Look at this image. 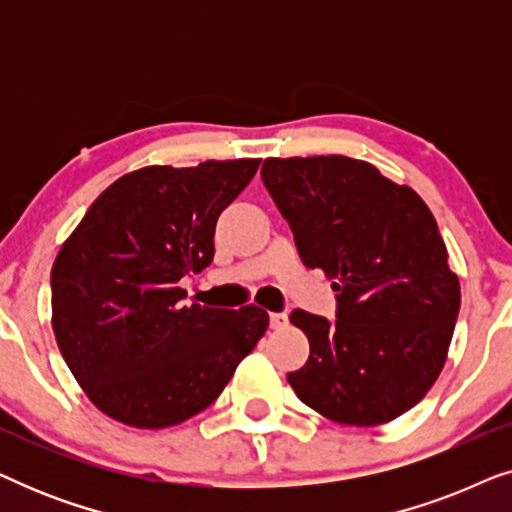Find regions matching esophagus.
<instances>
[{
  "mask_svg": "<svg viewBox=\"0 0 512 512\" xmlns=\"http://www.w3.org/2000/svg\"><path fill=\"white\" fill-rule=\"evenodd\" d=\"M286 324H289V317H286V312H272L270 314V326L275 328V331H282Z\"/></svg>",
  "mask_w": 512,
  "mask_h": 512,
  "instance_id": "esophagus-1",
  "label": "esophagus"
}]
</instances>
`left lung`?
Returning <instances> with one entry per match:
<instances>
[{"instance_id":"obj_1","label":"left lung","mask_w":512,"mask_h":512,"mask_svg":"<svg viewBox=\"0 0 512 512\" xmlns=\"http://www.w3.org/2000/svg\"><path fill=\"white\" fill-rule=\"evenodd\" d=\"M261 177L303 263L324 270L338 293L335 321L291 312L310 359L286 380L338 424L401 417L438 380L461 305L431 209L347 156L268 158Z\"/></svg>"}]
</instances>
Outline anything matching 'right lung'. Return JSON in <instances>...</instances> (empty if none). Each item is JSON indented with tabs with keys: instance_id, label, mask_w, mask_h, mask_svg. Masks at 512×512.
Wrapping results in <instances>:
<instances>
[{
	"instance_id": "add662e5",
	"label": "right lung",
	"mask_w": 512,
	"mask_h": 512,
	"mask_svg": "<svg viewBox=\"0 0 512 512\" xmlns=\"http://www.w3.org/2000/svg\"><path fill=\"white\" fill-rule=\"evenodd\" d=\"M258 158L151 165L116 179L51 270L53 333L86 396L116 422L165 429L209 408L268 328L256 305H184L214 258L216 219Z\"/></svg>"
}]
</instances>
